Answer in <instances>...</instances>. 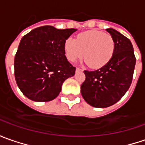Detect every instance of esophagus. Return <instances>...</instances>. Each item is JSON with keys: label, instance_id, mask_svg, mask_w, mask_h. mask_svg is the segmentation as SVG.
Here are the masks:
<instances>
[{"label": "esophagus", "instance_id": "esophagus-1", "mask_svg": "<svg viewBox=\"0 0 145 145\" xmlns=\"http://www.w3.org/2000/svg\"><path fill=\"white\" fill-rule=\"evenodd\" d=\"M80 71H82V69H80V68H76V72H80Z\"/></svg>", "mask_w": 145, "mask_h": 145}]
</instances>
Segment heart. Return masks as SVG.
Segmentation results:
<instances>
[{"label":"heart","mask_w":145,"mask_h":145,"mask_svg":"<svg viewBox=\"0 0 145 145\" xmlns=\"http://www.w3.org/2000/svg\"><path fill=\"white\" fill-rule=\"evenodd\" d=\"M115 46V41L110 34L98 30H88L79 33L76 40L67 38L64 42V54L71 62H74L84 55L85 63L91 68L98 69L111 60Z\"/></svg>","instance_id":"heart-1"}]
</instances>
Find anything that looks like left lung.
<instances>
[{
	"mask_svg": "<svg viewBox=\"0 0 145 145\" xmlns=\"http://www.w3.org/2000/svg\"><path fill=\"white\" fill-rule=\"evenodd\" d=\"M115 41V52L108 63L99 70L84 71L86 79L81 94L91 106L104 108L117 103L132 81L136 57L130 40L116 29H106Z\"/></svg>",
	"mask_w": 145,
	"mask_h": 145,
	"instance_id": "1",
	"label": "left lung"
}]
</instances>
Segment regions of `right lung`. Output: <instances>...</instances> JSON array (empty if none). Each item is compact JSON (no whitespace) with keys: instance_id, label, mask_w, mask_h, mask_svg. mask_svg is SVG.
Masks as SVG:
<instances>
[{"instance_id":"obj_1","label":"right lung","mask_w":145,"mask_h":145,"mask_svg":"<svg viewBox=\"0 0 145 145\" xmlns=\"http://www.w3.org/2000/svg\"><path fill=\"white\" fill-rule=\"evenodd\" d=\"M76 30L45 25L22 38L14 58V75L28 99L51 101L59 95L63 82L74 75L75 67L64 54V42Z\"/></svg>"}]
</instances>
